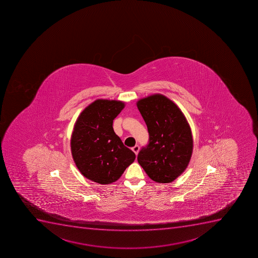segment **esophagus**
<instances>
[{
    "instance_id": "34e87169",
    "label": "esophagus",
    "mask_w": 258,
    "mask_h": 258,
    "mask_svg": "<svg viewBox=\"0 0 258 258\" xmlns=\"http://www.w3.org/2000/svg\"><path fill=\"white\" fill-rule=\"evenodd\" d=\"M140 147L138 145H136L135 147H133V152H135L136 155L138 154V152H139Z\"/></svg>"
}]
</instances>
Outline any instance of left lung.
Instances as JSON below:
<instances>
[{
    "label": "left lung",
    "instance_id": "8db88e82",
    "mask_svg": "<svg viewBox=\"0 0 258 258\" xmlns=\"http://www.w3.org/2000/svg\"><path fill=\"white\" fill-rule=\"evenodd\" d=\"M138 107L149 133L138 161L150 178L169 183L187 167L192 154L193 140L187 120L176 104L156 94L138 101Z\"/></svg>",
    "mask_w": 258,
    "mask_h": 258
}]
</instances>
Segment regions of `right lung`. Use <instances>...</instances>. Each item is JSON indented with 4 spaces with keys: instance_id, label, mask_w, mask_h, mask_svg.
<instances>
[{
    "instance_id": "obj_1",
    "label": "right lung",
    "mask_w": 258,
    "mask_h": 258,
    "mask_svg": "<svg viewBox=\"0 0 258 258\" xmlns=\"http://www.w3.org/2000/svg\"><path fill=\"white\" fill-rule=\"evenodd\" d=\"M122 101L99 99L85 108L71 140L73 159L81 173L91 181H117L136 155L113 130V120L124 108Z\"/></svg>"
}]
</instances>
